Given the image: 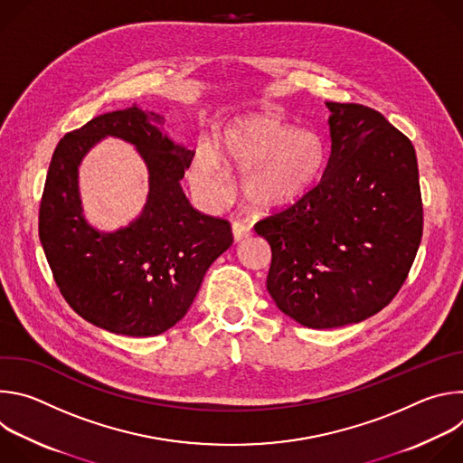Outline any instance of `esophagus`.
I'll return each mask as SVG.
<instances>
[{"instance_id": "obj_1", "label": "esophagus", "mask_w": 463, "mask_h": 463, "mask_svg": "<svg viewBox=\"0 0 463 463\" xmlns=\"http://www.w3.org/2000/svg\"><path fill=\"white\" fill-rule=\"evenodd\" d=\"M232 236H234V241H241V240L250 236V229L241 222H234L232 223Z\"/></svg>"}]
</instances>
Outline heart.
Returning <instances> with one entry per match:
<instances>
[{"label": "heart", "instance_id": "obj_1", "mask_svg": "<svg viewBox=\"0 0 463 463\" xmlns=\"http://www.w3.org/2000/svg\"><path fill=\"white\" fill-rule=\"evenodd\" d=\"M243 172L245 202L258 211L284 209L311 188L324 165V148L311 131L295 129L269 113L234 118L216 145V154L200 148L192 163V181L203 194L223 197L227 174Z\"/></svg>", "mask_w": 463, "mask_h": 463}]
</instances>
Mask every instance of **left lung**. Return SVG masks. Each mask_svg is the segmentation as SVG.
<instances>
[{
	"mask_svg": "<svg viewBox=\"0 0 463 463\" xmlns=\"http://www.w3.org/2000/svg\"><path fill=\"white\" fill-rule=\"evenodd\" d=\"M326 106L332 154L320 181L254 225L273 252L269 295L315 329L361 322L388 306L423 234L411 139L368 106Z\"/></svg>",
	"mask_w": 463,
	"mask_h": 463,
	"instance_id": "1",
	"label": "left lung"
}]
</instances>
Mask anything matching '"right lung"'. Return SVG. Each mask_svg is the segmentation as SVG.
<instances>
[{
  "label": "right lung",
  "instance_id": "add662e5",
  "mask_svg": "<svg viewBox=\"0 0 463 463\" xmlns=\"http://www.w3.org/2000/svg\"><path fill=\"white\" fill-rule=\"evenodd\" d=\"M136 144L151 174L144 214L104 235L81 216L78 165L102 137ZM194 159L163 134V117L137 106L91 118L52 154L38 232L52 279L82 318L128 337H152L179 322L211 263L232 245L231 223L195 211L179 181Z\"/></svg>",
  "mask_w": 463,
  "mask_h": 463
}]
</instances>
